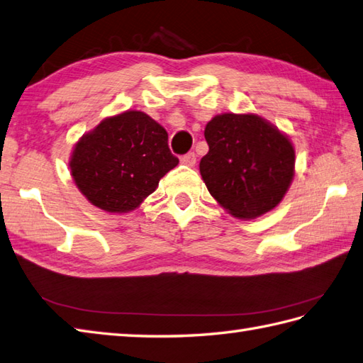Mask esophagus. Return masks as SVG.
Returning a JSON list of instances; mask_svg holds the SVG:
<instances>
[{
  "mask_svg": "<svg viewBox=\"0 0 363 363\" xmlns=\"http://www.w3.org/2000/svg\"><path fill=\"white\" fill-rule=\"evenodd\" d=\"M180 162L183 164H186V166H194V164H196V162H197V157H196V154H194V152H188L186 155H183L180 158Z\"/></svg>",
  "mask_w": 363,
  "mask_h": 363,
  "instance_id": "obj_1",
  "label": "esophagus"
}]
</instances>
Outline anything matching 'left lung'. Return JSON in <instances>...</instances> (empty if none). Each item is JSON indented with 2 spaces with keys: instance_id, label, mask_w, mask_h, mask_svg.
I'll use <instances>...</instances> for the list:
<instances>
[{
  "instance_id": "8db88e82",
  "label": "left lung",
  "mask_w": 363,
  "mask_h": 363,
  "mask_svg": "<svg viewBox=\"0 0 363 363\" xmlns=\"http://www.w3.org/2000/svg\"><path fill=\"white\" fill-rule=\"evenodd\" d=\"M209 151L200 174L212 197L235 218L252 220L284 200L294 179L293 141L257 113H220L208 121Z\"/></svg>"
}]
</instances>
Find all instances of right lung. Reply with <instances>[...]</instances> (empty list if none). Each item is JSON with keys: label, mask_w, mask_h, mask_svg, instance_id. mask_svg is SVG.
I'll return each instance as SVG.
<instances>
[{"label": "right lung", "mask_w": 363, "mask_h": 363, "mask_svg": "<svg viewBox=\"0 0 363 363\" xmlns=\"http://www.w3.org/2000/svg\"><path fill=\"white\" fill-rule=\"evenodd\" d=\"M177 164L166 129L147 113L130 109L86 132L69 158L79 192L109 214L137 209Z\"/></svg>", "instance_id": "right-lung-1"}]
</instances>
